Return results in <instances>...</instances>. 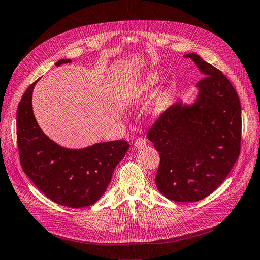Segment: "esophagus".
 <instances>
[{
	"label": "esophagus",
	"mask_w": 260,
	"mask_h": 260,
	"mask_svg": "<svg viewBox=\"0 0 260 260\" xmlns=\"http://www.w3.org/2000/svg\"><path fill=\"white\" fill-rule=\"evenodd\" d=\"M145 146H146V141H145V139L139 138L134 142V148L136 149H142Z\"/></svg>",
	"instance_id": "1"
}]
</instances>
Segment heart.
<instances>
[{
	"label": "heart",
	"instance_id": "1",
	"mask_svg": "<svg viewBox=\"0 0 260 260\" xmlns=\"http://www.w3.org/2000/svg\"><path fill=\"white\" fill-rule=\"evenodd\" d=\"M161 83V77L158 71L152 70L144 74L142 77L133 82L127 92V99L132 103L142 101L145 97L148 96L151 91L157 88ZM165 105L164 98H160L155 105L158 111L162 110Z\"/></svg>",
	"mask_w": 260,
	"mask_h": 260
}]
</instances>
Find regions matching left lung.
Instances as JSON below:
<instances>
[{
    "label": "left lung",
    "instance_id": "left-lung-1",
    "mask_svg": "<svg viewBox=\"0 0 260 260\" xmlns=\"http://www.w3.org/2000/svg\"><path fill=\"white\" fill-rule=\"evenodd\" d=\"M205 77L192 105L176 102L149 129L160 154L155 184L174 202H197L210 195L230 174L240 153L241 105L236 89L217 68L195 53Z\"/></svg>",
    "mask_w": 260,
    "mask_h": 260
}]
</instances>
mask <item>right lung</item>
Segmentation results:
<instances>
[{
	"instance_id": "1",
	"label": "right lung",
	"mask_w": 260,
	"mask_h": 260,
	"mask_svg": "<svg viewBox=\"0 0 260 260\" xmlns=\"http://www.w3.org/2000/svg\"><path fill=\"white\" fill-rule=\"evenodd\" d=\"M66 63L71 59H59L55 65ZM38 80L25 90L17 110V141L23 172L56 204L70 208L90 206L107 191L114 170L130 145L119 140L70 149L52 141L33 113L32 95Z\"/></svg>"
}]
</instances>
